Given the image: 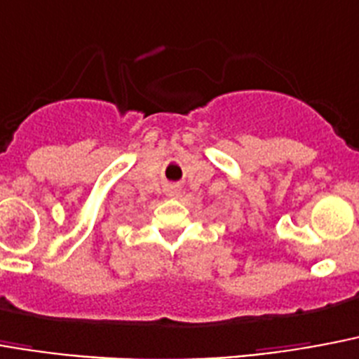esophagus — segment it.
<instances>
[{"mask_svg": "<svg viewBox=\"0 0 359 359\" xmlns=\"http://www.w3.org/2000/svg\"><path fill=\"white\" fill-rule=\"evenodd\" d=\"M165 194L168 198H180V194H182V189L177 187V185H168L165 191Z\"/></svg>", "mask_w": 359, "mask_h": 359, "instance_id": "obj_1", "label": "esophagus"}]
</instances>
